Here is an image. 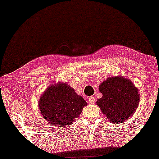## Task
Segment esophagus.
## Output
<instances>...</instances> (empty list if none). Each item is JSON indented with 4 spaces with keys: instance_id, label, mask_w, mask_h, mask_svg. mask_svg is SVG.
Wrapping results in <instances>:
<instances>
[{
    "instance_id": "obj_1",
    "label": "esophagus",
    "mask_w": 159,
    "mask_h": 159,
    "mask_svg": "<svg viewBox=\"0 0 159 159\" xmlns=\"http://www.w3.org/2000/svg\"><path fill=\"white\" fill-rule=\"evenodd\" d=\"M88 101H89V103H94L95 102V98L93 97V96H90V97H89V98H88Z\"/></svg>"
}]
</instances>
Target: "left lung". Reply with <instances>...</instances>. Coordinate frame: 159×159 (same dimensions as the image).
I'll return each instance as SVG.
<instances>
[{
	"instance_id": "left-lung-1",
	"label": "left lung",
	"mask_w": 159,
	"mask_h": 159,
	"mask_svg": "<svg viewBox=\"0 0 159 159\" xmlns=\"http://www.w3.org/2000/svg\"><path fill=\"white\" fill-rule=\"evenodd\" d=\"M101 98L97 105L112 123H122L135 111L140 95L130 80L122 77L108 78L99 86Z\"/></svg>"
}]
</instances>
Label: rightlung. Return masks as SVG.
<instances>
[{
	"mask_svg": "<svg viewBox=\"0 0 159 159\" xmlns=\"http://www.w3.org/2000/svg\"><path fill=\"white\" fill-rule=\"evenodd\" d=\"M38 103L43 118L54 126L62 127L71 125L87 105L83 98L65 83L48 88Z\"/></svg>",
	"mask_w": 159,
	"mask_h": 159,
	"instance_id": "1",
	"label": "right lung"
}]
</instances>
